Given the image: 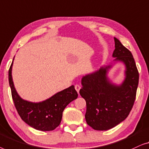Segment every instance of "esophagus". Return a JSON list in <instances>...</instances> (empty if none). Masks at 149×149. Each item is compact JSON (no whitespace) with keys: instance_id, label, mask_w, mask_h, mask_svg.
I'll use <instances>...</instances> for the list:
<instances>
[{"instance_id":"1","label":"esophagus","mask_w":149,"mask_h":149,"mask_svg":"<svg viewBox=\"0 0 149 149\" xmlns=\"http://www.w3.org/2000/svg\"><path fill=\"white\" fill-rule=\"evenodd\" d=\"M75 91L77 92V93H79V90L81 89V86L79 85H78V84H76V85L75 86Z\"/></svg>"}]
</instances>
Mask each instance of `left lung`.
Masks as SVG:
<instances>
[{
    "instance_id": "1",
    "label": "left lung",
    "mask_w": 149,
    "mask_h": 149,
    "mask_svg": "<svg viewBox=\"0 0 149 149\" xmlns=\"http://www.w3.org/2000/svg\"><path fill=\"white\" fill-rule=\"evenodd\" d=\"M113 63L84 75L79 94L86 102V121L96 130H107L125 120L134 105L139 79L131 52L114 38ZM116 62L125 65V77L120 85L113 83L108 73Z\"/></svg>"
}]
</instances>
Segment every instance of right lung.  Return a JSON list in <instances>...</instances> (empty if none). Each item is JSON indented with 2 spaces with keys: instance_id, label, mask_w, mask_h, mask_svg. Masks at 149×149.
Wrapping results in <instances>:
<instances>
[{
  "instance_id": "obj_1",
  "label": "right lung",
  "mask_w": 149,
  "mask_h": 149,
  "mask_svg": "<svg viewBox=\"0 0 149 149\" xmlns=\"http://www.w3.org/2000/svg\"><path fill=\"white\" fill-rule=\"evenodd\" d=\"M13 63L9 71V86L15 107L21 118L37 130H53L60 124L65 108L77 98L78 95L74 86H71L41 102H33L24 100L18 95L15 88L12 77Z\"/></svg>"
}]
</instances>
